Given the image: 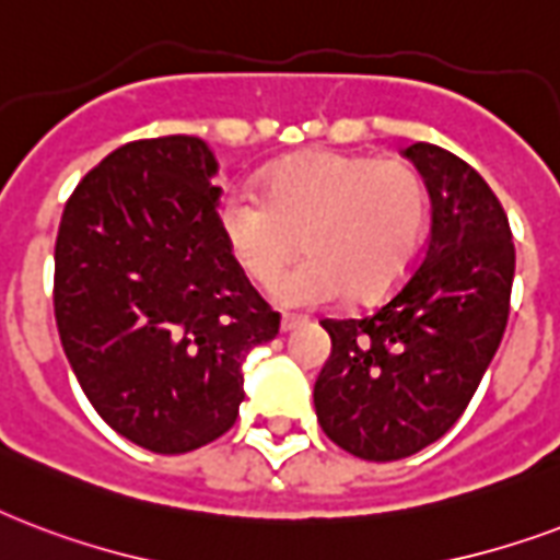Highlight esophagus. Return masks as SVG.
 <instances>
[{"label": "esophagus", "mask_w": 560, "mask_h": 560, "mask_svg": "<svg viewBox=\"0 0 560 560\" xmlns=\"http://www.w3.org/2000/svg\"><path fill=\"white\" fill-rule=\"evenodd\" d=\"M301 324H303L301 315H283V318H280V329H283V332H292V329H298Z\"/></svg>", "instance_id": "34e87169"}]
</instances>
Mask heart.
<instances>
[{"label":"heart","mask_w":560,"mask_h":560,"mask_svg":"<svg viewBox=\"0 0 560 560\" xmlns=\"http://www.w3.org/2000/svg\"><path fill=\"white\" fill-rule=\"evenodd\" d=\"M427 215V186L411 163L339 151L289 160L262 195L240 186L219 203L221 236L257 285H275L303 242L310 257L277 285L285 306L388 294L418 259Z\"/></svg>","instance_id":"obj_1"}]
</instances>
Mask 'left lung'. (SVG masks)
Instances as JSON below:
<instances>
[{"label": "left lung", "instance_id": "obj_1", "mask_svg": "<svg viewBox=\"0 0 560 560\" xmlns=\"http://www.w3.org/2000/svg\"><path fill=\"white\" fill-rule=\"evenodd\" d=\"M432 201L427 250L392 301L365 318L320 320L332 353L315 415L332 444L397 462L435 444L482 383L509 324L514 242L500 198L450 151H402Z\"/></svg>", "mask_w": 560, "mask_h": 560}]
</instances>
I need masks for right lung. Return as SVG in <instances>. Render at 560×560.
Returning a JSON list of instances; mask_svg holds the SVG:
<instances>
[{
    "label": "right lung",
    "mask_w": 560,
    "mask_h": 560,
    "mask_svg": "<svg viewBox=\"0 0 560 560\" xmlns=\"http://www.w3.org/2000/svg\"><path fill=\"white\" fill-rule=\"evenodd\" d=\"M215 172L198 137L128 142L69 195L55 242V320L86 400L163 456L236 423L242 362L280 329L221 236Z\"/></svg>",
    "instance_id": "add662e5"
}]
</instances>
